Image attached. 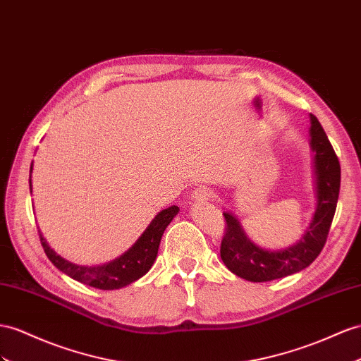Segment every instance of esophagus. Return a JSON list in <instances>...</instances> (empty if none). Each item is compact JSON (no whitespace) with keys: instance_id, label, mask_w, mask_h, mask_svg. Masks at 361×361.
<instances>
[{"instance_id":"esophagus-1","label":"esophagus","mask_w":361,"mask_h":361,"mask_svg":"<svg viewBox=\"0 0 361 361\" xmlns=\"http://www.w3.org/2000/svg\"><path fill=\"white\" fill-rule=\"evenodd\" d=\"M214 197V192H212L209 188L206 186H200L192 193V201L195 202H207Z\"/></svg>"}]
</instances>
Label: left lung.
I'll use <instances>...</instances> for the list:
<instances>
[{
    "label": "left lung",
    "mask_w": 361,
    "mask_h": 361,
    "mask_svg": "<svg viewBox=\"0 0 361 361\" xmlns=\"http://www.w3.org/2000/svg\"><path fill=\"white\" fill-rule=\"evenodd\" d=\"M316 210L302 238L283 250H267L250 241L239 219L224 212L226 235L221 259L233 274L250 282H269L307 269L320 255L336 214L340 192V163L316 116L310 114Z\"/></svg>",
    "instance_id": "8db88e82"
}]
</instances>
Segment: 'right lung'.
<instances>
[{
	"instance_id": "obj_1",
	"label": "right lung",
	"mask_w": 361,
	"mask_h": 361,
	"mask_svg": "<svg viewBox=\"0 0 361 361\" xmlns=\"http://www.w3.org/2000/svg\"><path fill=\"white\" fill-rule=\"evenodd\" d=\"M32 169L30 166V192H32ZM180 209L177 206H171L155 215L149 226L146 227L145 232L137 239L134 245L122 255L116 257L114 261L100 264V265H78L67 259H63L56 252L50 248L44 236L39 232L41 244L44 252L47 255L51 264L58 270L70 276L80 283H85L99 290H118L123 286L135 282L151 270L154 261L157 259L161 236L166 227L171 224V221L178 215Z\"/></svg>"
}]
</instances>
